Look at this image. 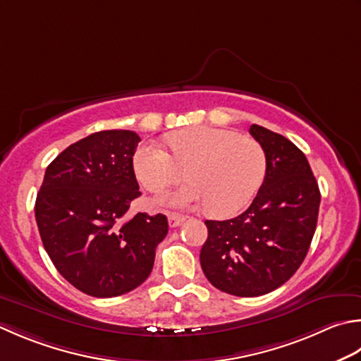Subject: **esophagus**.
Returning a JSON list of instances; mask_svg holds the SVG:
<instances>
[{
	"label": "esophagus",
	"instance_id": "1",
	"mask_svg": "<svg viewBox=\"0 0 361 361\" xmlns=\"http://www.w3.org/2000/svg\"><path fill=\"white\" fill-rule=\"evenodd\" d=\"M183 222H185V216H180V214H175V213L169 214V227H171V228L180 227Z\"/></svg>",
	"mask_w": 361,
	"mask_h": 361
}]
</instances>
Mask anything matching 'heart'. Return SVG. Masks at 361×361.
I'll return each mask as SVG.
<instances>
[{
    "instance_id": "b5f03b06",
    "label": "heart",
    "mask_w": 361,
    "mask_h": 361,
    "mask_svg": "<svg viewBox=\"0 0 361 361\" xmlns=\"http://www.w3.org/2000/svg\"><path fill=\"white\" fill-rule=\"evenodd\" d=\"M169 153L158 142H145L134 153L139 181L150 192H161L180 178L189 180L158 199L171 208L207 203L216 216L236 214L252 202L264 181L267 157L263 145L249 136L209 126L176 131L167 137Z\"/></svg>"
}]
</instances>
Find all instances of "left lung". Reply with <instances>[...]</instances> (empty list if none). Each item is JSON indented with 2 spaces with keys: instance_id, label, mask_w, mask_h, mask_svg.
<instances>
[{
  "instance_id": "left-lung-1",
  "label": "left lung",
  "mask_w": 361,
  "mask_h": 361,
  "mask_svg": "<svg viewBox=\"0 0 361 361\" xmlns=\"http://www.w3.org/2000/svg\"><path fill=\"white\" fill-rule=\"evenodd\" d=\"M249 131L267 157L263 185L243 214L204 221L208 239L200 252L209 283L239 298L267 294L293 277L312 244L321 203L305 154L264 126Z\"/></svg>"
}]
</instances>
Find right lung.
<instances>
[{
  "label": "right lung",
  "mask_w": 361,
  "mask_h": 361,
  "mask_svg": "<svg viewBox=\"0 0 361 361\" xmlns=\"http://www.w3.org/2000/svg\"><path fill=\"white\" fill-rule=\"evenodd\" d=\"M140 137L130 130L90 134L47 167L35 221L48 257L76 289L116 298L142 285L169 231L164 214L123 216L140 195L133 157Z\"/></svg>",
  "instance_id": "1"
}]
</instances>
